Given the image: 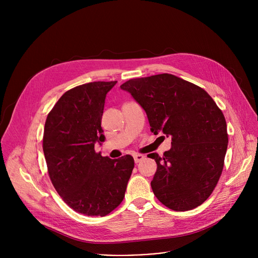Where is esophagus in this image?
<instances>
[{"instance_id":"34e87169","label":"esophagus","mask_w":258,"mask_h":258,"mask_svg":"<svg viewBox=\"0 0 258 258\" xmlns=\"http://www.w3.org/2000/svg\"><path fill=\"white\" fill-rule=\"evenodd\" d=\"M145 157L143 155H140V154H136L134 155V160H135V163H139V162H141Z\"/></svg>"}]
</instances>
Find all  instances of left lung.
I'll return each instance as SVG.
<instances>
[{
	"mask_svg": "<svg viewBox=\"0 0 258 258\" xmlns=\"http://www.w3.org/2000/svg\"><path fill=\"white\" fill-rule=\"evenodd\" d=\"M145 111L151 131L171 137L170 150L153 153L154 195L174 211L191 210L212 194L224 167L228 134L222 111L202 88L172 74L121 85Z\"/></svg>",
	"mask_w": 258,
	"mask_h": 258,
	"instance_id": "left-lung-1",
	"label": "left lung"
}]
</instances>
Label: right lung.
Masks as SVG:
<instances>
[{"instance_id": "obj_1", "label": "right lung", "mask_w": 258, "mask_h": 258, "mask_svg": "<svg viewBox=\"0 0 258 258\" xmlns=\"http://www.w3.org/2000/svg\"><path fill=\"white\" fill-rule=\"evenodd\" d=\"M117 81H94L67 91L48 114L43 150L49 177L66 204L78 213L104 216L125 195L132 156L102 157L101 118L107 92Z\"/></svg>"}]
</instances>
